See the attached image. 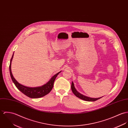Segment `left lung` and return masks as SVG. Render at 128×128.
Masks as SVG:
<instances>
[{"instance_id": "left-lung-1", "label": "left lung", "mask_w": 128, "mask_h": 128, "mask_svg": "<svg viewBox=\"0 0 128 128\" xmlns=\"http://www.w3.org/2000/svg\"><path fill=\"white\" fill-rule=\"evenodd\" d=\"M71 89H72V92L75 95V96H76L77 97L79 98L80 99L83 100H86V101L93 102V101H95L96 100H98L99 99L102 98V97H100V98H89V97H86V96H85L81 94L78 92L76 91V89L73 82H72V83Z\"/></svg>"}]
</instances>
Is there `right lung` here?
I'll return each mask as SVG.
<instances>
[{
	"mask_svg": "<svg viewBox=\"0 0 128 128\" xmlns=\"http://www.w3.org/2000/svg\"><path fill=\"white\" fill-rule=\"evenodd\" d=\"M13 56H14V54L10 60V63L9 65V71H10V76H11L12 80L14 82V85H16V88L20 91L22 93H24V95H26V96H28V97L31 98H41L48 94L51 91V90L53 88L54 84L57 75L61 72V71L57 73L54 76L51 78V79L50 80L49 82H48L46 84H44L42 86L37 87H33V88L28 87L20 84L15 80V78L12 74V73L11 72V62H12Z\"/></svg>",
	"mask_w": 128,
	"mask_h": 128,
	"instance_id": "right-lung-1",
	"label": "right lung"
}]
</instances>
